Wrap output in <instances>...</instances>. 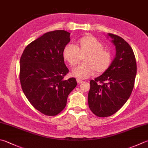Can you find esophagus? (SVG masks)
Masks as SVG:
<instances>
[{
	"label": "esophagus",
	"instance_id": "34e87169",
	"mask_svg": "<svg viewBox=\"0 0 148 148\" xmlns=\"http://www.w3.org/2000/svg\"><path fill=\"white\" fill-rule=\"evenodd\" d=\"M77 83H78V84H80V83L83 82V80H81V79H77Z\"/></svg>",
	"mask_w": 148,
	"mask_h": 148
}]
</instances>
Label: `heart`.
<instances>
[{"label": "heart", "mask_w": 148, "mask_h": 148, "mask_svg": "<svg viewBox=\"0 0 148 148\" xmlns=\"http://www.w3.org/2000/svg\"><path fill=\"white\" fill-rule=\"evenodd\" d=\"M79 46L74 44H68L64 47L62 55L70 66H76L82 56L86 55L84 62L72 71V75L79 79H86L97 71L103 73L108 70L112 62L110 51L104 49L103 44L97 38L87 35L80 38Z\"/></svg>", "instance_id": "1"}]
</instances>
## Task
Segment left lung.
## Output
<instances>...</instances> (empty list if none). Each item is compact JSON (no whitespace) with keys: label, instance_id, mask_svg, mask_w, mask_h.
<instances>
[{"label":"left lung","instance_id":"1","mask_svg":"<svg viewBox=\"0 0 148 148\" xmlns=\"http://www.w3.org/2000/svg\"><path fill=\"white\" fill-rule=\"evenodd\" d=\"M115 46L116 56L102 75L90 80L88 105L99 117L113 115L132 93L136 74V63L132 47L118 35L108 33Z\"/></svg>","mask_w":148,"mask_h":148}]
</instances>
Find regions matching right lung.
Wrapping results in <instances>:
<instances>
[{
  "instance_id": "right-lung-1",
  "label": "right lung",
  "mask_w": 148,
  "mask_h": 148,
  "mask_svg": "<svg viewBox=\"0 0 148 148\" xmlns=\"http://www.w3.org/2000/svg\"><path fill=\"white\" fill-rule=\"evenodd\" d=\"M69 37L64 30L46 33L29 44L21 55L19 79L22 91L31 104L46 115L60 113L77 86L73 77L64 79L69 69L62 51Z\"/></svg>"
}]
</instances>
